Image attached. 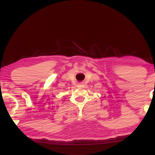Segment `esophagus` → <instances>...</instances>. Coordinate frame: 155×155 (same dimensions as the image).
<instances>
[{
  "mask_svg": "<svg viewBox=\"0 0 155 155\" xmlns=\"http://www.w3.org/2000/svg\"><path fill=\"white\" fill-rule=\"evenodd\" d=\"M83 83H79L78 84V87H83Z\"/></svg>",
  "mask_w": 155,
  "mask_h": 155,
  "instance_id": "34e87169",
  "label": "esophagus"
}]
</instances>
